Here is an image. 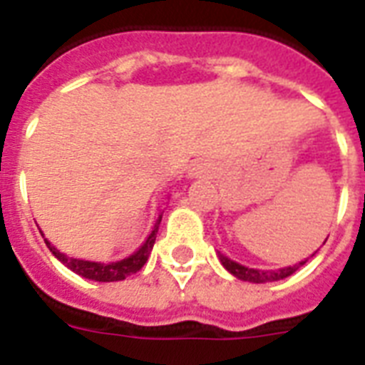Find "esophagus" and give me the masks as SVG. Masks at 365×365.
<instances>
[{
  "mask_svg": "<svg viewBox=\"0 0 365 365\" xmlns=\"http://www.w3.org/2000/svg\"><path fill=\"white\" fill-rule=\"evenodd\" d=\"M196 175H197V173H196V171H194V169H192V173H190V177H196Z\"/></svg>",
  "mask_w": 365,
  "mask_h": 365,
  "instance_id": "esophagus-1",
  "label": "esophagus"
}]
</instances>
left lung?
<instances>
[{"mask_svg": "<svg viewBox=\"0 0 365 365\" xmlns=\"http://www.w3.org/2000/svg\"><path fill=\"white\" fill-rule=\"evenodd\" d=\"M218 260H220V264H222L233 277H237V279H241V281H249V282L281 281V279H287V277H290L292 273H296V271H298L305 262H307V260L299 262V264L288 265V267H282V269H277V271H262V269H252V267H245V265L230 260L228 256L220 255V252H218Z\"/></svg>", "mask_w": 365, "mask_h": 365, "instance_id": "obj_1", "label": "left lung"}]
</instances>
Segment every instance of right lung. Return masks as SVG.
I'll return each instance as SVG.
<instances>
[{
    "mask_svg": "<svg viewBox=\"0 0 365 365\" xmlns=\"http://www.w3.org/2000/svg\"><path fill=\"white\" fill-rule=\"evenodd\" d=\"M162 222V215L158 217L156 224H154L153 232L147 237V241L139 247V249L133 252L132 256H128L124 260L118 262H109V264H101V262H88V260H78V258H71V256L63 255L54 247V245L45 239L46 247L51 250L52 255L56 256L58 260L62 262L66 267H69L71 271H75L77 275L84 277V279H92V281L100 282H115V281H124L126 277L133 275L137 271L141 269L143 265L147 264L148 256H150V250L154 247V241H156V233H158V226ZM43 235V233H41Z\"/></svg>",
    "mask_w": 365,
    "mask_h": 365,
    "instance_id": "right-lung-1",
    "label": "right lung"
}]
</instances>
